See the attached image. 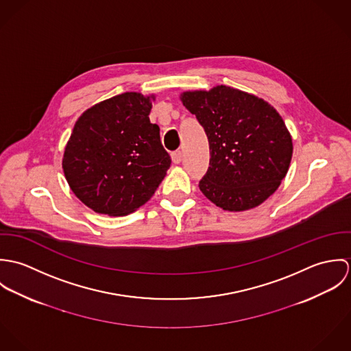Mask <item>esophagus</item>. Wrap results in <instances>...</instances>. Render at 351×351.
I'll use <instances>...</instances> for the list:
<instances>
[{"instance_id":"obj_1","label":"esophagus","mask_w":351,"mask_h":351,"mask_svg":"<svg viewBox=\"0 0 351 351\" xmlns=\"http://www.w3.org/2000/svg\"><path fill=\"white\" fill-rule=\"evenodd\" d=\"M171 160H173V163L178 165V163L182 160V152H181V151H174V152L171 154Z\"/></svg>"}]
</instances>
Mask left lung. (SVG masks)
<instances>
[{"mask_svg": "<svg viewBox=\"0 0 351 351\" xmlns=\"http://www.w3.org/2000/svg\"><path fill=\"white\" fill-rule=\"evenodd\" d=\"M180 99L209 142V167L199 184L202 195L230 212L267 200L285 178L293 154L280 113L269 102L224 85L188 90Z\"/></svg>", "mask_w": 351, "mask_h": 351, "instance_id": "8db88e82", "label": "left lung"}]
</instances>
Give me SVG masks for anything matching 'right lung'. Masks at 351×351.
<instances>
[{"instance_id": "add662e5", "label": "right lung", "mask_w": 351, "mask_h": 351, "mask_svg": "<svg viewBox=\"0 0 351 351\" xmlns=\"http://www.w3.org/2000/svg\"><path fill=\"white\" fill-rule=\"evenodd\" d=\"M154 100L127 92L77 120L62 167L73 193L95 212L128 215L150 200L165 178L171 159L149 117Z\"/></svg>"}]
</instances>
